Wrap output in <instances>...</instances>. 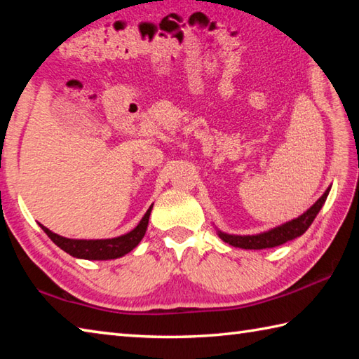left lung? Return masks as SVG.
<instances>
[{"label":"left lung","instance_id":"left-lung-1","mask_svg":"<svg viewBox=\"0 0 359 359\" xmlns=\"http://www.w3.org/2000/svg\"><path fill=\"white\" fill-rule=\"evenodd\" d=\"M330 193V188L323 193V196L318 199L314 205L308 208L302 217L284 223L283 226H278L275 229H270L257 236H231V233H224L218 231L219 238L223 242L229 243L236 248H242V250H265V248H275L283 245L289 240L297 238L308 231V227L312 224V221L316 219L317 213L320 212L322 205L327 201V196Z\"/></svg>","mask_w":359,"mask_h":359}]
</instances>
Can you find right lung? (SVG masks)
<instances>
[{"instance_id":"obj_1","label":"right lung","mask_w":359,"mask_h":359,"mask_svg":"<svg viewBox=\"0 0 359 359\" xmlns=\"http://www.w3.org/2000/svg\"><path fill=\"white\" fill-rule=\"evenodd\" d=\"M152 205L149 207L144 217L140 221V224L130 231L126 236L116 237V238H107V240H74L57 236V233L51 232L47 227L42 226L43 232L51 238V242L57 245L61 250L67 254L78 259H88V260H108V259H117L126 256L133 248L138 246L142 240L149 224V217H151Z\"/></svg>"}]
</instances>
